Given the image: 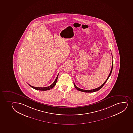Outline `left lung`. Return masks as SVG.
Instances as JSON below:
<instances>
[{"mask_svg": "<svg viewBox=\"0 0 133 133\" xmlns=\"http://www.w3.org/2000/svg\"><path fill=\"white\" fill-rule=\"evenodd\" d=\"M112 67H113V63H112V68H111V70L110 71V74H109V75L108 77H107V80H105V82L103 83L102 84V85H101V86H99V87L98 88H96V89H91V90H84V89H80V88H78V87L76 86V85H75V84L74 82V85L75 87V88L76 89L80 91H81V92H96V91H97L99 90V89H101L102 87H103V85H105V82H107V81L108 80V78H109V77H110V76L111 75V73H112Z\"/></svg>", "mask_w": 133, "mask_h": 133, "instance_id": "8db88e82", "label": "left lung"}]
</instances>
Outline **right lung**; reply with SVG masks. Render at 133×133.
I'll use <instances>...</instances> for the list:
<instances>
[{"label": "right lung", "instance_id": "1", "mask_svg": "<svg viewBox=\"0 0 133 133\" xmlns=\"http://www.w3.org/2000/svg\"><path fill=\"white\" fill-rule=\"evenodd\" d=\"M58 74L57 76L56 77V79L55 80L54 82L51 85H50V86H48V87H34V86H32V85H30L29 84H29V85H30L31 87L33 88V89H36V90L41 91L48 90H50V89H52V88H53L56 85L57 81V79H58Z\"/></svg>", "mask_w": 133, "mask_h": 133}]
</instances>
